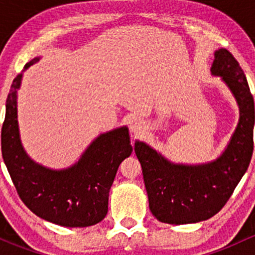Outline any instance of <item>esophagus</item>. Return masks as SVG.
Returning <instances> with one entry per match:
<instances>
[{
  "mask_svg": "<svg viewBox=\"0 0 255 255\" xmlns=\"http://www.w3.org/2000/svg\"><path fill=\"white\" fill-rule=\"evenodd\" d=\"M129 127H130V129H132V132L138 133V132H140V129H142V122H140L139 120H137V118H134V120L130 121Z\"/></svg>",
  "mask_w": 255,
  "mask_h": 255,
  "instance_id": "1",
  "label": "esophagus"
}]
</instances>
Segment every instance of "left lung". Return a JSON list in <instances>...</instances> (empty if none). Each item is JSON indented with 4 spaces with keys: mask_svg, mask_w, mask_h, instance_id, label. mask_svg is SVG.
Here are the masks:
<instances>
[{
    "mask_svg": "<svg viewBox=\"0 0 255 255\" xmlns=\"http://www.w3.org/2000/svg\"><path fill=\"white\" fill-rule=\"evenodd\" d=\"M213 75L221 76L237 99L241 118L225 153L204 165H177L142 142L134 145L151 213L160 222L186 225L215 216L227 204L253 154L254 100L238 61L227 49L215 53Z\"/></svg>",
    "mask_w": 255,
    "mask_h": 255,
    "instance_id": "left-lung-1",
    "label": "left lung"
}]
</instances>
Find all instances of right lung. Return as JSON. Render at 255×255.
<instances>
[{
  "label": "right lung",
  "mask_w": 255,
  "mask_h": 255,
  "mask_svg": "<svg viewBox=\"0 0 255 255\" xmlns=\"http://www.w3.org/2000/svg\"><path fill=\"white\" fill-rule=\"evenodd\" d=\"M35 58L24 69L34 64ZM22 75L14 78L6 101L1 130V149L12 181L24 205L43 220L64 227H87L104 220L109 194L118 166L132 154L126 127L101 134L84 155L66 170H49L30 160L19 140L17 89Z\"/></svg>",
  "instance_id": "obj_1"
}]
</instances>
